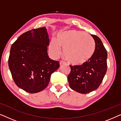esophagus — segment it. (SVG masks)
<instances>
[{"mask_svg": "<svg viewBox=\"0 0 121 121\" xmlns=\"http://www.w3.org/2000/svg\"><path fill=\"white\" fill-rule=\"evenodd\" d=\"M64 63H65V62H63V61H62V60H60V62H59V64H60V65H62L63 64H64Z\"/></svg>", "mask_w": 121, "mask_h": 121, "instance_id": "esophagus-1", "label": "esophagus"}]
</instances>
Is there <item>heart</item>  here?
<instances>
[{
  "instance_id": "obj_1",
  "label": "heart",
  "mask_w": 121,
  "mask_h": 121,
  "mask_svg": "<svg viewBox=\"0 0 121 121\" xmlns=\"http://www.w3.org/2000/svg\"><path fill=\"white\" fill-rule=\"evenodd\" d=\"M63 55L69 63L81 65L87 62L93 56L95 42L90 36L81 31L68 30L57 36V41L52 39L49 49L54 57L60 54V48Z\"/></svg>"
}]
</instances>
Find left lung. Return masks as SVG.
<instances>
[{
    "label": "left lung",
    "mask_w": 121,
    "mask_h": 121,
    "mask_svg": "<svg viewBox=\"0 0 121 121\" xmlns=\"http://www.w3.org/2000/svg\"><path fill=\"white\" fill-rule=\"evenodd\" d=\"M95 41V49L92 57L81 65H70L68 77L70 88L79 93L87 94L98 88L107 71V53L97 36L91 35Z\"/></svg>",
    "instance_id": "1"
}]
</instances>
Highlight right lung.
I'll list each match as a JSON object with an SVG mask.
<instances>
[{
    "label": "right lung",
    "instance_id": "1",
    "mask_svg": "<svg viewBox=\"0 0 121 121\" xmlns=\"http://www.w3.org/2000/svg\"><path fill=\"white\" fill-rule=\"evenodd\" d=\"M49 39L45 27L31 30L18 37L11 47L9 69L16 85L29 93L40 92L47 86L59 63L49 58Z\"/></svg>",
    "mask_w": 121,
    "mask_h": 121
}]
</instances>
